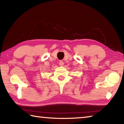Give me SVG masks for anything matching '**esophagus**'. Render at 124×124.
Here are the masks:
<instances>
[{
	"label": "esophagus",
	"instance_id": "34e87169",
	"mask_svg": "<svg viewBox=\"0 0 124 124\" xmlns=\"http://www.w3.org/2000/svg\"><path fill=\"white\" fill-rule=\"evenodd\" d=\"M59 64H60V66H63V64H64V63H63V62L62 61H60L59 62Z\"/></svg>",
	"mask_w": 124,
	"mask_h": 124
}]
</instances>
